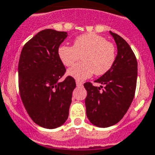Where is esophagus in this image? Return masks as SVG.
I'll list each match as a JSON object with an SVG mask.
<instances>
[{
  "mask_svg": "<svg viewBox=\"0 0 155 155\" xmlns=\"http://www.w3.org/2000/svg\"><path fill=\"white\" fill-rule=\"evenodd\" d=\"M76 85L77 87H82V85H83V83H82V82L78 81V80H76Z\"/></svg>",
  "mask_w": 155,
  "mask_h": 155,
  "instance_id": "1",
  "label": "esophagus"
}]
</instances>
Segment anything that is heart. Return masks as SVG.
Instances as JSON below:
<instances>
[{
    "mask_svg": "<svg viewBox=\"0 0 155 155\" xmlns=\"http://www.w3.org/2000/svg\"><path fill=\"white\" fill-rule=\"evenodd\" d=\"M60 60L69 67L82 56L83 61L77 64L68 71L69 76L77 80H84L94 73L104 75L112 68L115 61V46L101 35L86 33L75 38L73 46L63 45L58 50Z\"/></svg>",
    "mask_w": 155,
    "mask_h": 155,
    "instance_id": "b5f03b06",
    "label": "heart"
}]
</instances>
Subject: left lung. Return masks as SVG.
<instances>
[{
	"label": "left lung",
	"mask_w": 155,
	"mask_h": 155,
	"mask_svg": "<svg viewBox=\"0 0 155 155\" xmlns=\"http://www.w3.org/2000/svg\"><path fill=\"white\" fill-rule=\"evenodd\" d=\"M109 32L117 44V54L112 68L95 81L104 86L84 83L87 91V116L99 127L113 126L123 118L133 101L137 87V61L134 52L119 35Z\"/></svg>",
	"instance_id": "8db88e82"
}]
</instances>
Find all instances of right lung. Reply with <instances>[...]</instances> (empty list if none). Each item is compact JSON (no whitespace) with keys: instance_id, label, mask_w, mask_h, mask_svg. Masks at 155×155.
Returning <instances> with one entry per match:
<instances>
[{"instance_id":"right-lung-1","label":"right lung","mask_w":155,"mask_h":155,"mask_svg":"<svg viewBox=\"0 0 155 155\" xmlns=\"http://www.w3.org/2000/svg\"><path fill=\"white\" fill-rule=\"evenodd\" d=\"M67 32L53 29L39 32L24 45L18 61V90L29 117L38 126L53 129L68 117L73 77L60 82L66 72L58 50Z\"/></svg>"}]
</instances>
